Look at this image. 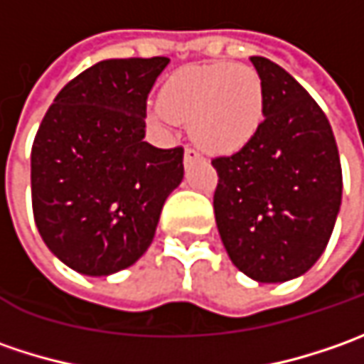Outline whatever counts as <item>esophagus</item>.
Wrapping results in <instances>:
<instances>
[{"instance_id":"34e87169","label":"esophagus","mask_w":364,"mask_h":364,"mask_svg":"<svg viewBox=\"0 0 364 364\" xmlns=\"http://www.w3.org/2000/svg\"><path fill=\"white\" fill-rule=\"evenodd\" d=\"M200 160V154H198V149H194V147H186L184 149V164L188 166L192 161Z\"/></svg>"}]
</instances>
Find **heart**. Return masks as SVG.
<instances>
[{"label": "heart", "instance_id": "obj_1", "mask_svg": "<svg viewBox=\"0 0 364 364\" xmlns=\"http://www.w3.org/2000/svg\"><path fill=\"white\" fill-rule=\"evenodd\" d=\"M265 95L255 68L247 64H192L164 82L151 117L164 127L190 123L198 146L231 154L247 146L263 121Z\"/></svg>", "mask_w": 364, "mask_h": 364}]
</instances>
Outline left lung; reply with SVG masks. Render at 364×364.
<instances>
[{"label":"left lung","instance_id":"8db88e82","mask_svg":"<svg viewBox=\"0 0 364 364\" xmlns=\"http://www.w3.org/2000/svg\"><path fill=\"white\" fill-rule=\"evenodd\" d=\"M265 119L232 156L213 160L215 218L239 272L261 284L306 273L324 253L343 200V168L324 111L282 66L251 56Z\"/></svg>","mask_w":364,"mask_h":364}]
</instances>
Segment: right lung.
Returning <instances> with one entry per match:
<instances>
[{
  "label": "right lung",
  "mask_w": 364,
  "mask_h": 364,
  "mask_svg": "<svg viewBox=\"0 0 364 364\" xmlns=\"http://www.w3.org/2000/svg\"><path fill=\"white\" fill-rule=\"evenodd\" d=\"M170 58H111L80 73L48 107L32 146L40 237L70 269L109 275L154 241L184 178V149L144 141L146 103Z\"/></svg>",
  "instance_id": "add662e5"
}]
</instances>
